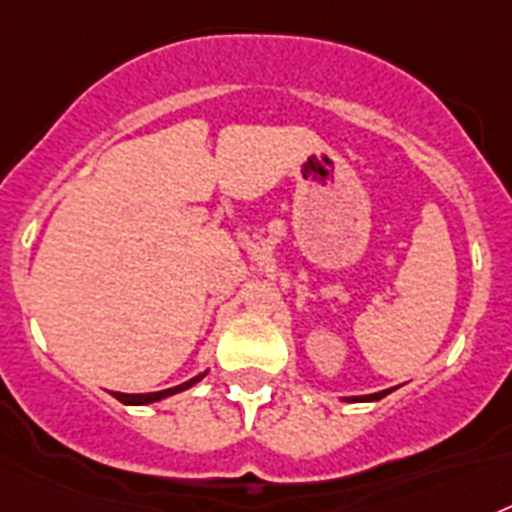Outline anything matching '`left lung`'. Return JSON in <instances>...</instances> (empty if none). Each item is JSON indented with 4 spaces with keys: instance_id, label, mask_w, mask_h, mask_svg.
<instances>
[{
    "instance_id": "1",
    "label": "left lung",
    "mask_w": 512,
    "mask_h": 512,
    "mask_svg": "<svg viewBox=\"0 0 512 512\" xmlns=\"http://www.w3.org/2000/svg\"><path fill=\"white\" fill-rule=\"evenodd\" d=\"M388 393H393V388L390 390H380V393H369V395H349V398H343V401H351V403H356V401H380V398H385V395Z\"/></svg>"
}]
</instances>
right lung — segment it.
Returning <instances> with one entry per match:
<instances>
[{
    "label": "right lung",
    "instance_id": "1",
    "mask_svg": "<svg viewBox=\"0 0 512 512\" xmlns=\"http://www.w3.org/2000/svg\"><path fill=\"white\" fill-rule=\"evenodd\" d=\"M208 375V372H203V375L192 377V380L182 382V385H174V388H166V390H156V393H111L117 401H122L124 406H148V403H156V401H163V398H169V395L174 393H182V390L192 388V385H197V382L203 380V377Z\"/></svg>",
    "mask_w": 512,
    "mask_h": 512
}]
</instances>
